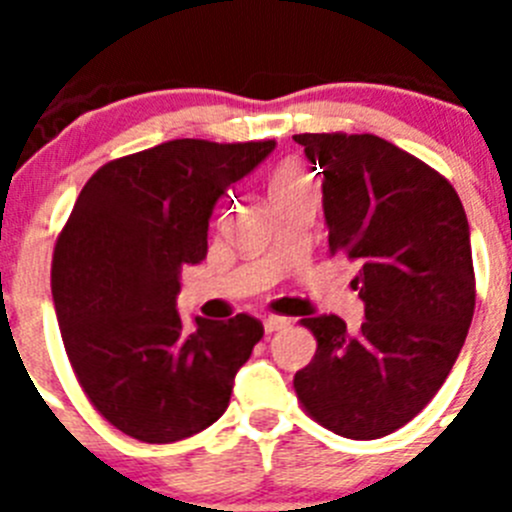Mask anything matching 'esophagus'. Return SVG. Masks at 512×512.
Instances as JSON below:
<instances>
[{
    "label": "esophagus",
    "mask_w": 512,
    "mask_h": 512,
    "mask_svg": "<svg viewBox=\"0 0 512 512\" xmlns=\"http://www.w3.org/2000/svg\"><path fill=\"white\" fill-rule=\"evenodd\" d=\"M284 328H289L287 318H277V315H269V318L264 320L266 333H277V330H284Z\"/></svg>",
    "instance_id": "1"
}]
</instances>
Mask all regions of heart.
<instances>
[{"label": "heart", "mask_w": 512, "mask_h": 512, "mask_svg": "<svg viewBox=\"0 0 512 512\" xmlns=\"http://www.w3.org/2000/svg\"><path fill=\"white\" fill-rule=\"evenodd\" d=\"M307 184H312L310 176H307L300 166H282V169L274 171V176H271V182H269L271 200H277V197H282V194L295 192V189L307 187Z\"/></svg>", "instance_id": "heart-1"}]
</instances>
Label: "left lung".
Wrapping results in <instances>:
<instances>
[{
  "mask_svg": "<svg viewBox=\"0 0 512 512\" xmlns=\"http://www.w3.org/2000/svg\"><path fill=\"white\" fill-rule=\"evenodd\" d=\"M323 174L330 256L359 266L366 320L315 315L318 351L295 374L302 408L354 441L397 431L433 400L467 341L474 266L467 212L446 176L379 135L302 133Z\"/></svg>",
  "mask_w": 512,
  "mask_h": 512,
  "instance_id": "1",
  "label": "left lung"
}]
</instances>
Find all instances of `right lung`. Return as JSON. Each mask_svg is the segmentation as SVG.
Listing matches in <instances>:
<instances>
[{"label": "right lung", "mask_w": 512, "mask_h": 512, "mask_svg": "<svg viewBox=\"0 0 512 512\" xmlns=\"http://www.w3.org/2000/svg\"><path fill=\"white\" fill-rule=\"evenodd\" d=\"M274 146L169 140L104 164L76 197L53 251V305L81 390L125 436L182 441L228 408L264 325L241 312L187 330L179 274L207 256L215 202Z\"/></svg>", "instance_id": "right-lung-1"}]
</instances>
